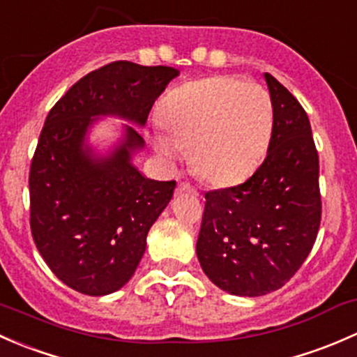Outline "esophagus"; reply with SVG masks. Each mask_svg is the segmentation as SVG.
<instances>
[{"label":"esophagus","instance_id":"esophagus-1","mask_svg":"<svg viewBox=\"0 0 357 357\" xmlns=\"http://www.w3.org/2000/svg\"><path fill=\"white\" fill-rule=\"evenodd\" d=\"M178 190H185V192H190L194 194V196H197V189L194 185H190L189 182H178Z\"/></svg>","mask_w":357,"mask_h":357}]
</instances>
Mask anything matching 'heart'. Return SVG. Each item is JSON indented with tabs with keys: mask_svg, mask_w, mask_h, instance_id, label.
I'll list each match as a JSON object with an SVG mask.
<instances>
[{
	"mask_svg": "<svg viewBox=\"0 0 357 357\" xmlns=\"http://www.w3.org/2000/svg\"><path fill=\"white\" fill-rule=\"evenodd\" d=\"M165 134L154 148L168 158L190 149L194 172L213 185L251 175L270 148L273 99L263 86L216 75L175 87L160 102Z\"/></svg>",
	"mask_w": 357,
	"mask_h": 357,
	"instance_id": "heart-1",
	"label": "heart"
}]
</instances>
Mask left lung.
Listing matches in <instances>:
<instances>
[{
  "label": "left lung",
  "mask_w": 357,
  "mask_h": 357,
  "mask_svg": "<svg viewBox=\"0 0 357 357\" xmlns=\"http://www.w3.org/2000/svg\"><path fill=\"white\" fill-rule=\"evenodd\" d=\"M275 127L258 170L245 182L204 194L196 252L209 280L234 296L284 287L313 249L321 222L319 158L306 112L264 73Z\"/></svg>",
  "instance_id": "8db88e82"
}]
</instances>
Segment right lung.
<instances>
[{
	"instance_id": "1",
	"label": "right lung",
	"mask_w": 357,
	"mask_h": 357,
	"mask_svg": "<svg viewBox=\"0 0 357 357\" xmlns=\"http://www.w3.org/2000/svg\"><path fill=\"white\" fill-rule=\"evenodd\" d=\"M177 75L172 67L113 61L84 75L47 113L29 172L31 232L51 271L77 292L106 296L130 280L177 185L132 167V151L144 146L132 127L112 156L93 160L82 148L91 116L144 125Z\"/></svg>"
}]
</instances>
